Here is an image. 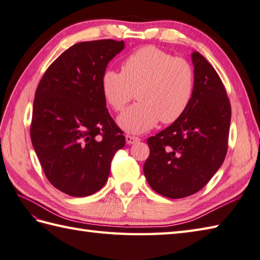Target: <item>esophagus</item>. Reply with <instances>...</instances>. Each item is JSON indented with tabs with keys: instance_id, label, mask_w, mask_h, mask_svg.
Here are the masks:
<instances>
[{
	"instance_id": "1",
	"label": "esophagus",
	"mask_w": 260,
	"mask_h": 260,
	"mask_svg": "<svg viewBox=\"0 0 260 260\" xmlns=\"http://www.w3.org/2000/svg\"><path fill=\"white\" fill-rule=\"evenodd\" d=\"M140 141H141L140 137L134 136V135H126L127 144H135V143H139Z\"/></svg>"
}]
</instances>
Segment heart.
I'll use <instances>...</instances> for the list:
<instances>
[{
	"label": "heart",
	"instance_id": "obj_1",
	"mask_svg": "<svg viewBox=\"0 0 260 260\" xmlns=\"http://www.w3.org/2000/svg\"><path fill=\"white\" fill-rule=\"evenodd\" d=\"M194 84V70L186 59L154 46L132 52L120 73L106 69L101 77L103 97L115 112L124 110L136 91L140 102L118 118L121 128L134 134L150 131L159 120L180 119L192 102Z\"/></svg>",
	"mask_w": 260,
	"mask_h": 260
}]
</instances>
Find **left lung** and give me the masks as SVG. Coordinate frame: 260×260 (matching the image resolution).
Segmentation results:
<instances>
[{
  "instance_id": "obj_1",
  "label": "left lung",
  "mask_w": 260,
  "mask_h": 260,
  "mask_svg": "<svg viewBox=\"0 0 260 260\" xmlns=\"http://www.w3.org/2000/svg\"><path fill=\"white\" fill-rule=\"evenodd\" d=\"M194 93L180 119L147 139L144 174L163 197L194 194L221 167L228 151L231 106L227 91L208 60L192 52Z\"/></svg>"
}]
</instances>
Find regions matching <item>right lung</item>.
Returning a JSON list of instances; mask_svg holds the SVG:
<instances>
[{
  "label": "right lung",
  "instance_id": "right-lung-1",
  "mask_svg": "<svg viewBox=\"0 0 260 260\" xmlns=\"http://www.w3.org/2000/svg\"><path fill=\"white\" fill-rule=\"evenodd\" d=\"M124 49L112 39L63 51L43 74L33 102L30 135L47 179L71 197H87L108 179L125 136L106 108L101 77Z\"/></svg>",
  "mask_w": 260,
  "mask_h": 260
}]
</instances>
